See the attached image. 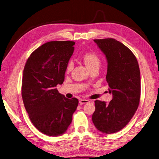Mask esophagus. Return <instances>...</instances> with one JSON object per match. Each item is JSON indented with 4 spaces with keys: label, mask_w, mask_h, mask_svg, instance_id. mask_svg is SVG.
<instances>
[{
    "label": "esophagus",
    "mask_w": 159,
    "mask_h": 159,
    "mask_svg": "<svg viewBox=\"0 0 159 159\" xmlns=\"http://www.w3.org/2000/svg\"><path fill=\"white\" fill-rule=\"evenodd\" d=\"M89 102H90L89 100H88V99H80V101H79V103H80V105H83V104L88 103Z\"/></svg>",
    "instance_id": "esophagus-1"
}]
</instances>
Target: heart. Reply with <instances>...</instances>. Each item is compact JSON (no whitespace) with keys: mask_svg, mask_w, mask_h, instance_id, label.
<instances>
[{"mask_svg":"<svg viewBox=\"0 0 159 159\" xmlns=\"http://www.w3.org/2000/svg\"><path fill=\"white\" fill-rule=\"evenodd\" d=\"M83 60L86 66L89 69L92 68H99L101 64V60L99 56L94 52H87L83 56ZM73 69V63L72 61H69L66 66V72L69 73Z\"/></svg>","mask_w":159,"mask_h":159,"instance_id":"b5f03b06","label":"heart"}]
</instances>
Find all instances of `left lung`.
<instances>
[{"label":"left lung","mask_w":159,"mask_h":159,"mask_svg":"<svg viewBox=\"0 0 159 159\" xmlns=\"http://www.w3.org/2000/svg\"><path fill=\"white\" fill-rule=\"evenodd\" d=\"M93 40L107 57L106 80L113 99L107 103L96 100L92 119L99 131L111 134L125 128L138 108L140 70L136 56L119 41L112 38Z\"/></svg>","instance_id":"left-lung-1"}]
</instances>
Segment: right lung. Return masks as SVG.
<instances>
[{
	"mask_svg": "<svg viewBox=\"0 0 159 159\" xmlns=\"http://www.w3.org/2000/svg\"><path fill=\"white\" fill-rule=\"evenodd\" d=\"M75 44L70 40L46 43L32 53L23 69V104L33 125L47 136L66 132L78 106L76 98L68 99L56 89L63 83Z\"/></svg>",
	"mask_w": 159,
	"mask_h": 159,
	"instance_id": "add662e5",
	"label": "right lung"
}]
</instances>
